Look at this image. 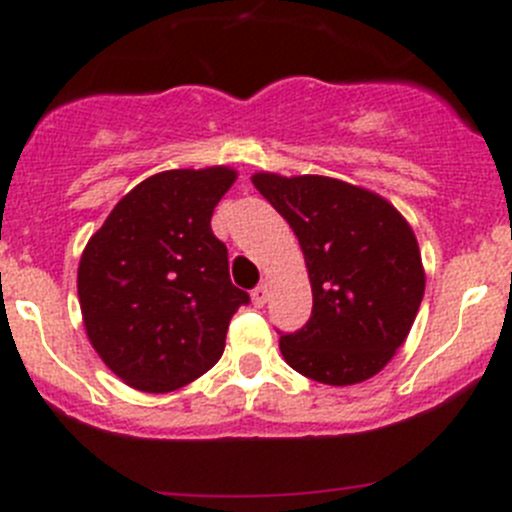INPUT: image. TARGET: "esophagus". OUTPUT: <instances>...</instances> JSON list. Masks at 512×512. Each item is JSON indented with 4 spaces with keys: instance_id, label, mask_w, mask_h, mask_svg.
Segmentation results:
<instances>
[{
    "instance_id": "obj_1",
    "label": "esophagus",
    "mask_w": 512,
    "mask_h": 512,
    "mask_svg": "<svg viewBox=\"0 0 512 512\" xmlns=\"http://www.w3.org/2000/svg\"><path fill=\"white\" fill-rule=\"evenodd\" d=\"M267 299H270V287H267V282L252 289V304H255V307H265Z\"/></svg>"
}]
</instances>
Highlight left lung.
<instances>
[{"label": "left lung", "mask_w": 512, "mask_h": 512, "mask_svg": "<svg viewBox=\"0 0 512 512\" xmlns=\"http://www.w3.org/2000/svg\"><path fill=\"white\" fill-rule=\"evenodd\" d=\"M255 188L287 220L312 285V317L280 337L294 371L329 386L379 374L406 342L426 272L409 220L379 193L327 175L260 170Z\"/></svg>", "instance_id": "8db88e82"}]
</instances>
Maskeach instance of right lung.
<instances>
[{
    "instance_id": "add662e5",
    "label": "right lung",
    "mask_w": 512,
    "mask_h": 512,
    "mask_svg": "<svg viewBox=\"0 0 512 512\" xmlns=\"http://www.w3.org/2000/svg\"><path fill=\"white\" fill-rule=\"evenodd\" d=\"M230 165L163 170L123 195L79 260L81 319L103 364L131 389L168 394L213 369L232 314L250 302L230 282L210 230Z\"/></svg>"
}]
</instances>
